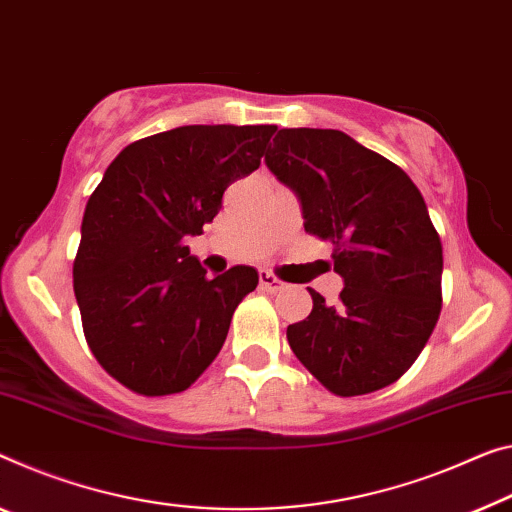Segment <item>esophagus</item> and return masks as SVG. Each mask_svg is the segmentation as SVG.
<instances>
[{
    "mask_svg": "<svg viewBox=\"0 0 512 512\" xmlns=\"http://www.w3.org/2000/svg\"><path fill=\"white\" fill-rule=\"evenodd\" d=\"M258 281H261V288L267 290V293H279V290L286 288V283L274 277V274L267 272V270L258 272Z\"/></svg>",
    "mask_w": 512,
    "mask_h": 512,
    "instance_id": "esophagus-1",
    "label": "esophagus"
}]
</instances>
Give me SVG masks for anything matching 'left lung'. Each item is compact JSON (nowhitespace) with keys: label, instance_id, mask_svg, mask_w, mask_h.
Returning <instances> with one entry per match:
<instances>
[{"label":"left lung","instance_id":"1","mask_svg":"<svg viewBox=\"0 0 512 512\" xmlns=\"http://www.w3.org/2000/svg\"><path fill=\"white\" fill-rule=\"evenodd\" d=\"M265 164L302 206L304 231L334 245L341 302L309 288L288 343L336 396L396 382L442 309V242L410 176L341 130L281 128Z\"/></svg>","mask_w":512,"mask_h":512}]
</instances>
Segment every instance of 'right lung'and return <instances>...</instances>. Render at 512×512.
Listing matches in <instances>:
<instances>
[{
  "label": "right lung",
  "mask_w": 512,
  "mask_h": 512,
  "mask_svg": "<svg viewBox=\"0 0 512 512\" xmlns=\"http://www.w3.org/2000/svg\"><path fill=\"white\" fill-rule=\"evenodd\" d=\"M277 125H180L114 157L82 219L73 288L100 366L141 396L185 391L222 350L258 272L208 277L187 235L258 169Z\"/></svg>",
  "instance_id": "obj_1"
}]
</instances>
